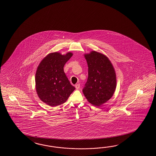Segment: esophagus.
<instances>
[{
    "label": "esophagus",
    "instance_id": "1",
    "mask_svg": "<svg viewBox=\"0 0 156 156\" xmlns=\"http://www.w3.org/2000/svg\"><path fill=\"white\" fill-rule=\"evenodd\" d=\"M80 87V83H77L76 85V89H79Z\"/></svg>",
    "mask_w": 156,
    "mask_h": 156
}]
</instances>
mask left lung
<instances>
[{
    "label": "left lung",
    "mask_w": 156,
    "mask_h": 156,
    "mask_svg": "<svg viewBox=\"0 0 156 156\" xmlns=\"http://www.w3.org/2000/svg\"><path fill=\"white\" fill-rule=\"evenodd\" d=\"M88 65V78L83 89L90 104L100 106L113 96L116 87L113 66L103 54L92 51L85 55Z\"/></svg>",
    "instance_id": "8db88e82"
}]
</instances>
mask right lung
<instances>
[{
    "label": "right lung",
    "instance_id": "add662e5",
    "mask_svg": "<svg viewBox=\"0 0 156 156\" xmlns=\"http://www.w3.org/2000/svg\"><path fill=\"white\" fill-rule=\"evenodd\" d=\"M72 55L71 52L63 55L58 52L51 53L38 67L35 75L37 92L39 98L51 106L65 103L76 89L63 70Z\"/></svg>",
    "mask_w": 156,
    "mask_h": 156
}]
</instances>
